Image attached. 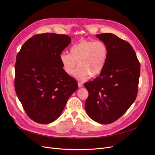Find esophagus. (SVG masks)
<instances>
[{"mask_svg": "<svg viewBox=\"0 0 155 155\" xmlns=\"http://www.w3.org/2000/svg\"><path fill=\"white\" fill-rule=\"evenodd\" d=\"M78 87H81L83 86V83H81V82H78Z\"/></svg>", "mask_w": 155, "mask_h": 155, "instance_id": "obj_1", "label": "esophagus"}]
</instances>
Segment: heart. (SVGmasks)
<instances>
[{"mask_svg": "<svg viewBox=\"0 0 155 155\" xmlns=\"http://www.w3.org/2000/svg\"><path fill=\"white\" fill-rule=\"evenodd\" d=\"M108 56V48L102 41L81 40L70 48V54L62 53L60 61L64 71L72 75L78 62L79 67L74 72V77L84 81L99 75L103 70Z\"/></svg>", "mask_w": 155, "mask_h": 155, "instance_id": "heart-1", "label": "heart"}]
</instances>
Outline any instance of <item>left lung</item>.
<instances>
[{
  "instance_id": "8db88e82",
  "label": "left lung",
  "mask_w": 155,
  "mask_h": 155,
  "mask_svg": "<svg viewBox=\"0 0 155 155\" xmlns=\"http://www.w3.org/2000/svg\"><path fill=\"white\" fill-rule=\"evenodd\" d=\"M96 37L106 44L108 56L99 76L84 84L89 93L85 109L93 120L108 124L120 118L135 101L140 66L127 41L111 33Z\"/></svg>"
}]
</instances>
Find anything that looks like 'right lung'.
Here are the masks:
<instances>
[{"instance_id":"add662e5","label":"right lung","mask_w":155,"mask_h":155,"mask_svg":"<svg viewBox=\"0 0 155 155\" xmlns=\"http://www.w3.org/2000/svg\"><path fill=\"white\" fill-rule=\"evenodd\" d=\"M71 42L67 35L37 34L23 44L16 56V93L26 114L36 123L54 121L77 90V81L64 71L60 61Z\"/></svg>"}]
</instances>
